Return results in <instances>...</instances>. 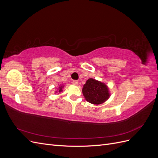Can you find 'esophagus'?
Instances as JSON below:
<instances>
[{
    "label": "esophagus",
    "mask_w": 158,
    "mask_h": 158,
    "mask_svg": "<svg viewBox=\"0 0 158 158\" xmlns=\"http://www.w3.org/2000/svg\"><path fill=\"white\" fill-rule=\"evenodd\" d=\"M73 84L74 85H78V81H77V80H73Z\"/></svg>",
    "instance_id": "1"
}]
</instances>
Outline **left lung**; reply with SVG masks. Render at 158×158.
<instances>
[{
    "mask_svg": "<svg viewBox=\"0 0 158 158\" xmlns=\"http://www.w3.org/2000/svg\"><path fill=\"white\" fill-rule=\"evenodd\" d=\"M86 101L94 105L104 103L109 98L110 94L107 85L93 78H89L82 88Z\"/></svg>",
    "mask_w": 158,
    "mask_h": 158,
    "instance_id": "left-lung-1",
    "label": "left lung"
}]
</instances>
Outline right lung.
<instances>
[{"instance_id": "right-lung-1", "label": "right lung", "mask_w": 158, "mask_h": 158, "mask_svg": "<svg viewBox=\"0 0 158 158\" xmlns=\"http://www.w3.org/2000/svg\"><path fill=\"white\" fill-rule=\"evenodd\" d=\"M63 85H60V86L59 87V92H62V91H63V89H63Z\"/></svg>"}]
</instances>
